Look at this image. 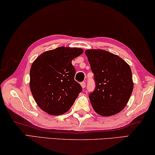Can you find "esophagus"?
Returning <instances> with one entry per match:
<instances>
[{
	"label": "esophagus",
	"instance_id": "esophagus-1",
	"mask_svg": "<svg viewBox=\"0 0 155 155\" xmlns=\"http://www.w3.org/2000/svg\"><path fill=\"white\" fill-rule=\"evenodd\" d=\"M81 86H82V87L83 88H84L86 87V82H81Z\"/></svg>",
	"mask_w": 155,
	"mask_h": 155
}]
</instances>
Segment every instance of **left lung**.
Listing matches in <instances>:
<instances>
[{
  "label": "left lung",
  "mask_w": 155,
  "mask_h": 155,
  "mask_svg": "<svg viewBox=\"0 0 155 155\" xmlns=\"http://www.w3.org/2000/svg\"><path fill=\"white\" fill-rule=\"evenodd\" d=\"M85 54L94 75L95 88L89 94L93 109L101 116L120 113L133 90L130 66L118 55L105 50L88 49Z\"/></svg>",
  "instance_id": "1"
}]
</instances>
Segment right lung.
Segmentation results:
<instances>
[{"instance_id":"add662e5","label":"right lung","mask_w":155,"mask_h":155,"mask_svg":"<svg viewBox=\"0 0 155 155\" xmlns=\"http://www.w3.org/2000/svg\"><path fill=\"white\" fill-rule=\"evenodd\" d=\"M84 52L80 48L61 47L40 55L30 69V89L39 107L52 115L69 110L82 88L74 80L71 61Z\"/></svg>"}]
</instances>
